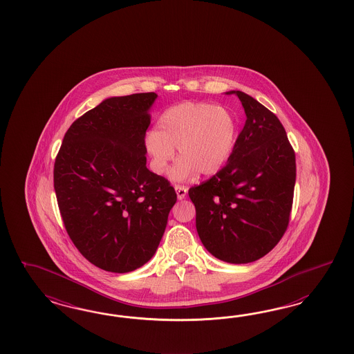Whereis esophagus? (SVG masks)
<instances>
[{
    "instance_id": "esophagus-1",
    "label": "esophagus",
    "mask_w": 354,
    "mask_h": 354,
    "mask_svg": "<svg viewBox=\"0 0 354 354\" xmlns=\"http://www.w3.org/2000/svg\"><path fill=\"white\" fill-rule=\"evenodd\" d=\"M174 188H175V191H176L178 200H183V198H185L187 192H188V188H187V187H184V185H175Z\"/></svg>"
}]
</instances>
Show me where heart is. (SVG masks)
<instances>
[{"label": "heart", "mask_w": 354, "mask_h": 354, "mask_svg": "<svg viewBox=\"0 0 354 354\" xmlns=\"http://www.w3.org/2000/svg\"><path fill=\"white\" fill-rule=\"evenodd\" d=\"M239 126L225 107L210 102H182L166 109L156 131L145 138L154 172L163 174L175 157L179 160L169 176L174 182H187L198 172L213 176L221 171L235 149Z\"/></svg>", "instance_id": "1"}]
</instances>
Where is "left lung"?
Instances as JSON below:
<instances>
[{
	"label": "left lung",
	"instance_id": "1",
	"mask_svg": "<svg viewBox=\"0 0 354 354\" xmlns=\"http://www.w3.org/2000/svg\"><path fill=\"white\" fill-rule=\"evenodd\" d=\"M247 120L225 167L189 189L206 250L228 263L266 256L290 222L296 158L278 117L241 91H230Z\"/></svg>",
	"mask_w": 354,
	"mask_h": 354
}]
</instances>
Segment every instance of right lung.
<instances>
[{"label": "right lung", "mask_w": 354, "mask_h": 354, "mask_svg": "<svg viewBox=\"0 0 354 354\" xmlns=\"http://www.w3.org/2000/svg\"><path fill=\"white\" fill-rule=\"evenodd\" d=\"M157 95L110 97L76 119L54 163L66 231L97 268L124 274L160 245L176 203L170 183L147 167L145 132Z\"/></svg>", "instance_id": "obj_1"}]
</instances>
